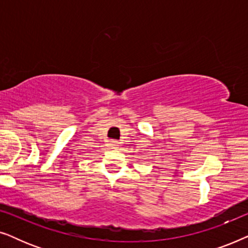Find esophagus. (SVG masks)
Listing matches in <instances>:
<instances>
[{"mask_svg": "<svg viewBox=\"0 0 248 248\" xmlns=\"http://www.w3.org/2000/svg\"><path fill=\"white\" fill-rule=\"evenodd\" d=\"M109 145H110V148H113V149L118 148V143H117L116 141H111L110 143H109Z\"/></svg>", "mask_w": 248, "mask_h": 248, "instance_id": "obj_1", "label": "esophagus"}]
</instances>
